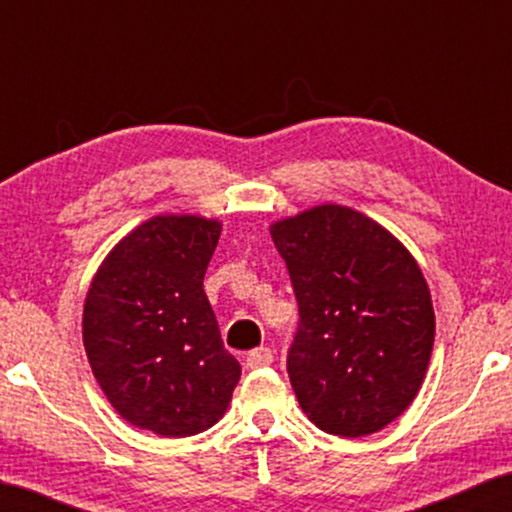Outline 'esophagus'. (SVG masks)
Here are the masks:
<instances>
[{"instance_id":"34e87169","label":"esophagus","mask_w":512,"mask_h":512,"mask_svg":"<svg viewBox=\"0 0 512 512\" xmlns=\"http://www.w3.org/2000/svg\"><path fill=\"white\" fill-rule=\"evenodd\" d=\"M272 363V352L268 347H258L254 352L247 354V368L251 370H258V368H265Z\"/></svg>"}]
</instances>
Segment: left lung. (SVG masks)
Instances as JSON below:
<instances>
[{
	"mask_svg": "<svg viewBox=\"0 0 512 512\" xmlns=\"http://www.w3.org/2000/svg\"><path fill=\"white\" fill-rule=\"evenodd\" d=\"M300 324L286 370L310 422L335 436L384 429L415 401L436 314L408 247L352 207L324 202L270 223Z\"/></svg>",
	"mask_w": 512,
	"mask_h": 512,
	"instance_id": "left-lung-1",
	"label": "left lung"
}]
</instances>
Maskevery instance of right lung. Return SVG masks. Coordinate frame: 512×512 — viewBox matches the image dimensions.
<instances>
[{"label": "right lung", "mask_w": 512, "mask_h": 512, "mask_svg": "<svg viewBox=\"0 0 512 512\" xmlns=\"http://www.w3.org/2000/svg\"><path fill=\"white\" fill-rule=\"evenodd\" d=\"M221 221L158 214L132 228L97 268L83 303V347L125 422L163 438L207 431L240 382L202 289Z\"/></svg>", "instance_id": "add662e5"}]
</instances>
